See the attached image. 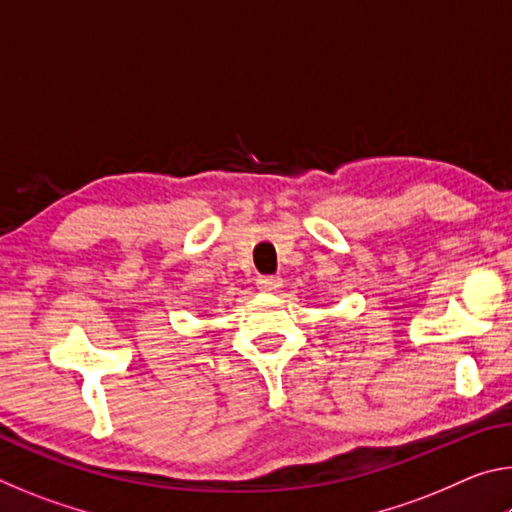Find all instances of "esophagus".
<instances>
[{
  "instance_id": "obj_1",
  "label": "esophagus",
  "mask_w": 512,
  "mask_h": 512,
  "mask_svg": "<svg viewBox=\"0 0 512 512\" xmlns=\"http://www.w3.org/2000/svg\"><path fill=\"white\" fill-rule=\"evenodd\" d=\"M257 289L264 291V293H275V291L282 289V280H280V277H275V275H262L257 280Z\"/></svg>"
}]
</instances>
